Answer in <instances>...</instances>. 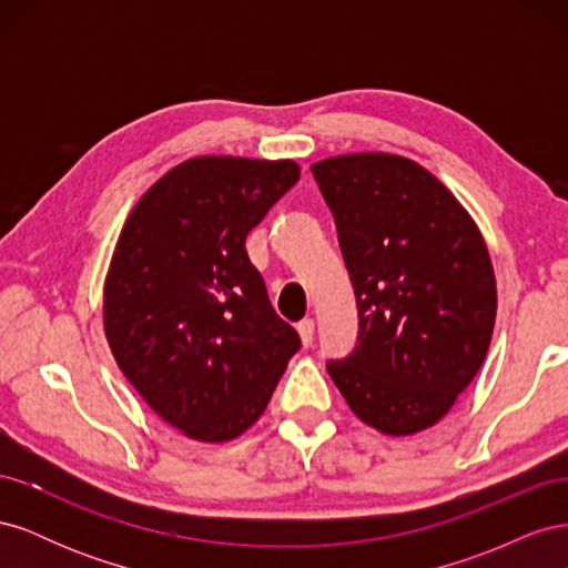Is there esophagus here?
I'll return each mask as SVG.
<instances>
[{"mask_svg": "<svg viewBox=\"0 0 568 568\" xmlns=\"http://www.w3.org/2000/svg\"><path fill=\"white\" fill-rule=\"evenodd\" d=\"M298 334H301V341H303V346H311L313 343V336H315V322L311 320V317H305V320H301L298 322Z\"/></svg>", "mask_w": 568, "mask_h": 568, "instance_id": "esophagus-1", "label": "esophagus"}]
</instances>
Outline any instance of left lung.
Instances as JSON below:
<instances>
[{"instance_id": "obj_1", "label": "left lung", "mask_w": 568, "mask_h": 568, "mask_svg": "<svg viewBox=\"0 0 568 568\" xmlns=\"http://www.w3.org/2000/svg\"><path fill=\"white\" fill-rule=\"evenodd\" d=\"M357 305L355 348L326 372L376 432L434 426L490 346V255L459 201L428 170L390 153L315 163Z\"/></svg>"}]
</instances>
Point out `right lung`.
<instances>
[{"instance_id":"right-lung-1","label":"right lung","mask_w":568,"mask_h":568,"mask_svg":"<svg viewBox=\"0 0 568 568\" xmlns=\"http://www.w3.org/2000/svg\"><path fill=\"white\" fill-rule=\"evenodd\" d=\"M298 178L294 161H184L120 232L104 291L109 346L149 407L189 438L244 434L301 348L246 253L248 232Z\"/></svg>"}]
</instances>
